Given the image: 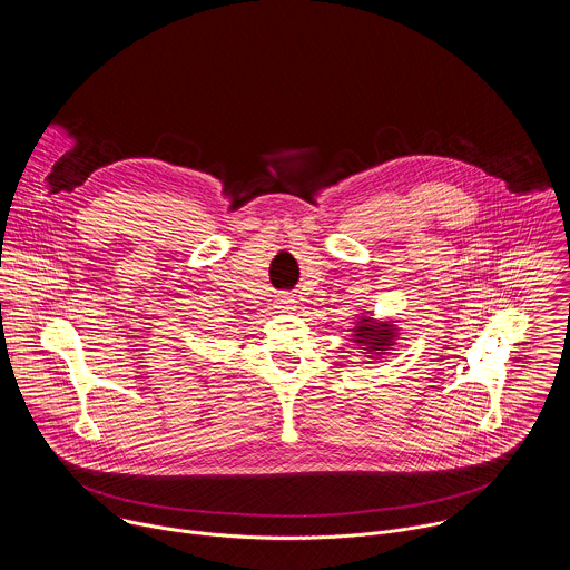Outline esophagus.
Wrapping results in <instances>:
<instances>
[{"label":"esophagus","mask_w":570,"mask_h":570,"mask_svg":"<svg viewBox=\"0 0 570 570\" xmlns=\"http://www.w3.org/2000/svg\"><path fill=\"white\" fill-rule=\"evenodd\" d=\"M277 304H279V308H293V304H295V299H291L288 295H282L279 299H277Z\"/></svg>","instance_id":"1"}]
</instances>
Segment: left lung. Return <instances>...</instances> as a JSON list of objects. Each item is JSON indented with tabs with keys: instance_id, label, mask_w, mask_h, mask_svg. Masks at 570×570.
I'll return each mask as SVG.
<instances>
[{
	"instance_id": "left-lung-1",
	"label": "left lung",
	"mask_w": 570,
	"mask_h": 570,
	"mask_svg": "<svg viewBox=\"0 0 570 570\" xmlns=\"http://www.w3.org/2000/svg\"><path fill=\"white\" fill-rule=\"evenodd\" d=\"M374 331L375 334L372 335L371 332ZM356 332H361L358 336L363 338V341H367V338H372L374 336V343L370 345L372 350H379V352H383V347H387L390 345V330H372V324H370V327H367V324H363V327L361 330H356ZM363 341H356V343H363Z\"/></svg>"
}]
</instances>
